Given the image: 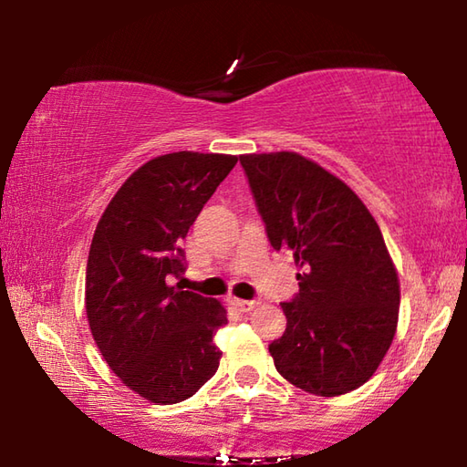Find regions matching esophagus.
I'll use <instances>...</instances> for the list:
<instances>
[{
  "instance_id": "esophagus-1",
  "label": "esophagus",
  "mask_w": 467,
  "mask_h": 467,
  "mask_svg": "<svg viewBox=\"0 0 467 467\" xmlns=\"http://www.w3.org/2000/svg\"><path fill=\"white\" fill-rule=\"evenodd\" d=\"M259 303H257V300H243V298H239V300H236V306H239V309L241 311H244V313H249V311H253V309H255V306H257Z\"/></svg>"
}]
</instances>
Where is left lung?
<instances>
[{"instance_id": "8db88e82", "label": "left lung", "mask_w": 467, "mask_h": 467, "mask_svg": "<svg viewBox=\"0 0 467 467\" xmlns=\"http://www.w3.org/2000/svg\"><path fill=\"white\" fill-rule=\"evenodd\" d=\"M241 167L275 251L303 267L270 344L278 373L334 398L367 383L398 327L400 282L383 234L358 195L296 152L247 154Z\"/></svg>"}]
</instances>
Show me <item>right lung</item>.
Instances as JSON below:
<instances>
[{
    "mask_svg": "<svg viewBox=\"0 0 467 467\" xmlns=\"http://www.w3.org/2000/svg\"><path fill=\"white\" fill-rule=\"evenodd\" d=\"M236 156L172 152L125 181L107 205L86 264V315L107 365L154 404H177L210 381L226 309L171 286L185 272L181 241Z\"/></svg>",
    "mask_w": 467,
    "mask_h": 467,
    "instance_id": "add662e5",
    "label": "right lung"
}]
</instances>
